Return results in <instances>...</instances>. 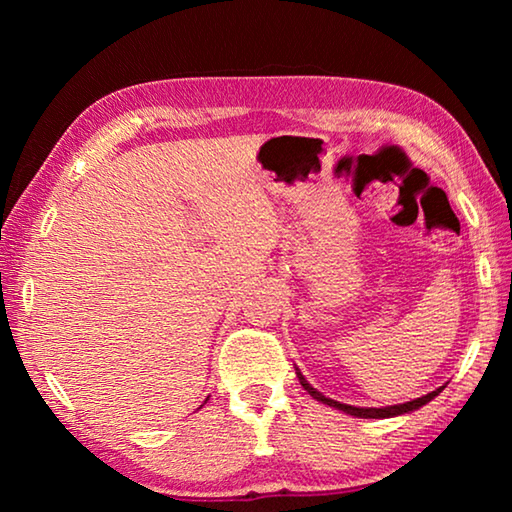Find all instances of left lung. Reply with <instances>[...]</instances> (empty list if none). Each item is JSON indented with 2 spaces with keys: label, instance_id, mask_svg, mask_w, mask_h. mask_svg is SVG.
<instances>
[{
  "label": "left lung",
  "instance_id": "1",
  "mask_svg": "<svg viewBox=\"0 0 512 512\" xmlns=\"http://www.w3.org/2000/svg\"><path fill=\"white\" fill-rule=\"evenodd\" d=\"M298 379H300L302 388H305V391H307L311 397H316L318 402H323V404L334 406V409L345 411V413H350V415H357V418H393V415L409 413V411L420 409L422 404L431 402L433 397H436L440 391H443V388H438V391H431V393H427V395H422V397H418V400H411V402H404V404H397V406H384V409H359V406H350V404H341V402H334V400H329V397H325L323 393H318L316 388H311V386L307 384V379L302 377L300 372H298Z\"/></svg>",
  "mask_w": 512,
  "mask_h": 512
}]
</instances>
